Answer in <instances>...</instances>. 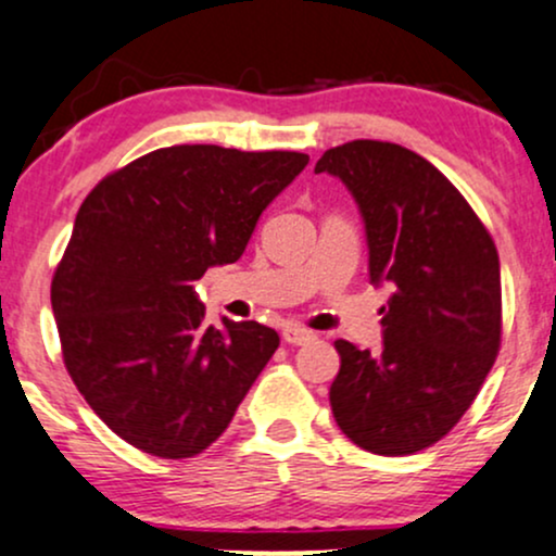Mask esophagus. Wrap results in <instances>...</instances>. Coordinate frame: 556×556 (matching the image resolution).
Instances as JSON below:
<instances>
[{"label":"esophagus","mask_w":556,"mask_h":556,"mask_svg":"<svg viewBox=\"0 0 556 556\" xmlns=\"http://www.w3.org/2000/svg\"><path fill=\"white\" fill-rule=\"evenodd\" d=\"M282 340L287 344H305V342L316 340V334L311 329L298 327V324H287V327L282 329Z\"/></svg>","instance_id":"1"}]
</instances>
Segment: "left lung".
<instances>
[{
	"instance_id": "left-lung-1",
	"label": "left lung",
	"mask_w": 556,
	"mask_h": 556,
	"mask_svg": "<svg viewBox=\"0 0 556 556\" xmlns=\"http://www.w3.org/2000/svg\"><path fill=\"white\" fill-rule=\"evenodd\" d=\"M316 172L340 177L358 203L371 285L381 308V353L337 340L329 389L344 437L374 455L437 444L473 405L502 340L500 256L486 227L446 177L384 140L329 149Z\"/></svg>"
}]
</instances>
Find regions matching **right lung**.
I'll return each mask as SVG.
<instances>
[{"label":"right lung","instance_id":"right-lung-1","mask_svg":"<svg viewBox=\"0 0 556 556\" xmlns=\"http://www.w3.org/2000/svg\"><path fill=\"white\" fill-rule=\"evenodd\" d=\"M305 164L298 151L169 146L86 195L52 311L67 374L127 444L182 460L225 433L279 334L258 321L206 324L193 282L242 256Z\"/></svg>","mask_w":556,"mask_h":556}]
</instances>
